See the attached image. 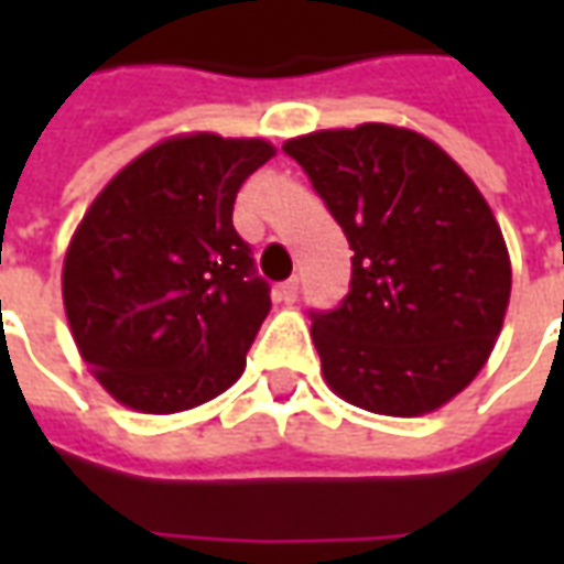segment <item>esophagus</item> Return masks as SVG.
Masks as SVG:
<instances>
[{"mask_svg":"<svg viewBox=\"0 0 564 564\" xmlns=\"http://www.w3.org/2000/svg\"><path fill=\"white\" fill-rule=\"evenodd\" d=\"M278 299H281V302H286V305H290V302H295V299H299V281H295V278H290L286 283H281V286H278Z\"/></svg>","mask_w":564,"mask_h":564,"instance_id":"esophagus-1","label":"esophagus"}]
</instances>
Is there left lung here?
<instances>
[{
  "mask_svg": "<svg viewBox=\"0 0 564 564\" xmlns=\"http://www.w3.org/2000/svg\"><path fill=\"white\" fill-rule=\"evenodd\" d=\"M283 150L354 250L350 293L311 326L329 390L383 416L444 408L480 375L508 314V245L484 193L408 127L319 129Z\"/></svg>",
  "mask_w": 564,
  "mask_h": 564,
  "instance_id": "obj_1",
  "label": "left lung"
}]
</instances>
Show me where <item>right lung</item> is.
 <instances>
[{"label": "right lung", "instance_id": "obj_1", "mask_svg": "<svg viewBox=\"0 0 564 564\" xmlns=\"http://www.w3.org/2000/svg\"><path fill=\"white\" fill-rule=\"evenodd\" d=\"M274 153L265 139L184 132L93 198L68 241L63 305L80 359L115 402L181 414L241 378L271 299L232 205Z\"/></svg>", "mask_w": 564, "mask_h": 564}]
</instances>
